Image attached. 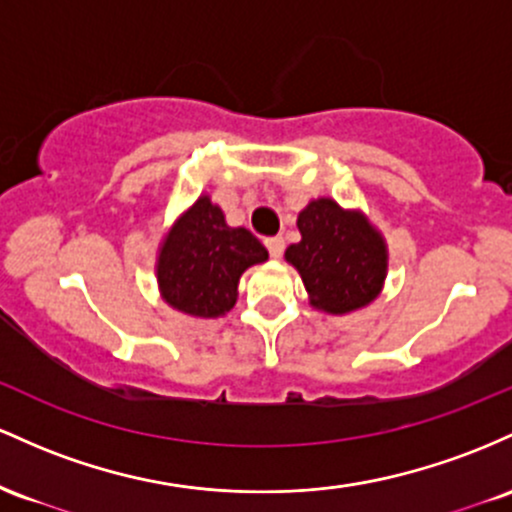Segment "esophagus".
<instances>
[{
  "label": "esophagus",
  "instance_id": "34e87169",
  "mask_svg": "<svg viewBox=\"0 0 512 512\" xmlns=\"http://www.w3.org/2000/svg\"><path fill=\"white\" fill-rule=\"evenodd\" d=\"M266 249H268V254H271L273 258H280V256H283V251H285V239L283 237L266 239Z\"/></svg>",
  "mask_w": 512,
  "mask_h": 512
}]
</instances>
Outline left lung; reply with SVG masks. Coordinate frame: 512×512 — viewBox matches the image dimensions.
Masks as SVG:
<instances>
[{
  "instance_id": "1",
  "label": "left lung",
  "mask_w": 512,
  "mask_h": 512,
  "mask_svg": "<svg viewBox=\"0 0 512 512\" xmlns=\"http://www.w3.org/2000/svg\"><path fill=\"white\" fill-rule=\"evenodd\" d=\"M302 239L290 244L285 261L297 268L309 304L329 314L367 307L387 278V244L360 210L336 200H312L297 217Z\"/></svg>"
}]
</instances>
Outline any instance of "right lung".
<instances>
[{
	"label": "right lung",
	"mask_w": 512,
	"mask_h": 512,
	"mask_svg": "<svg viewBox=\"0 0 512 512\" xmlns=\"http://www.w3.org/2000/svg\"><path fill=\"white\" fill-rule=\"evenodd\" d=\"M263 261L266 246L249 229L229 227L220 205L200 195L159 246V292L188 317H225L237 304L241 273Z\"/></svg>",
	"instance_id": "add662e5"
}]
</instances>
